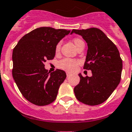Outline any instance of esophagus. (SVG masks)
<instances>
[{
    "label": "esophagus",
    "mask_w": 132,
    "mask_h": 132,
    "mask_svg": "<svg viewBox=\"0 0 132 132\" xmlns=\"http://www.w3.org/2000/svg\"><path fill=\"white\" fill-rule=\"evenodd\" d=\"M66 74H67V77H69V76H70V75H71V74H70V73H69V72H67V73H66Z\"/></svg>",
    "instance_id": "obj_1"
}]
</instances>
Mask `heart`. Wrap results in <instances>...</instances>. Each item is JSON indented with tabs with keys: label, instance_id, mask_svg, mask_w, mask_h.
<instances>
[{
	"label": "heart",
	"instance_id": "b5f03b06",
	"mask_svg": "<svg viewBox=\"0 0 132 132\" xmlns=\"http://www.w3.org/2000/svg\"><path fill=\"white\" fill-rule=\"evenodd\" d=\"M73 42L75 44V46H77V48H78L81 44H84V42L79 38L74 39ZM60 43L57 44V45L55 46V52H58L60 51ZM79 63H80V61L79 60L72 59V58H63L58 62V66L60 69L67 71V72H73L77 69Z\"/></svg>",
	"mask_w": 132,
	"mask_h": 132
}]
</instances>
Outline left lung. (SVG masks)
<instances>
[{
  "label": "left lung",
  "mask_w": 132,
  "mask_h": 132,
  "mask_svg": "<svg viewBox=\"0 0 132 132\" xmlns=\"http://www.w3.org/2000/svg\"><path fill=\"white\" fill-rule=\"evenodd\" d=\"M74 32L87 42L84 69L91 70L93 74L90 77L79 74L80 82L74 87V94L85 104H100L109 97L121 79L122 61L118 49L100 29H74L71 34Z\"/></svg>",
  "instance_id": "left-lung-1"
}]
</instances>
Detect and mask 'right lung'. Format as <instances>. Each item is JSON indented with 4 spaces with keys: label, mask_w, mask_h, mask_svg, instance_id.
<instances>
[{
    "label": "right lung",
    "mask_w": 132,
    "mask_h": 132,
    "mask_svg": "<svg viewBox=\"0 0 132 132\" xmlns=\"http://www.w3.org/2000/svg\"><path fill=\"white\" fill-rule=\"evenodd\" d=\"M70 32L65 29L38 28L25 35L14 48V80L22 95L33 104L46 106L55 101L66 73L57 69L48 74L44 62L53 60L57 44Z\"/></svg>",
    "instance_id": "right-lung-1"
}]
</instances>
